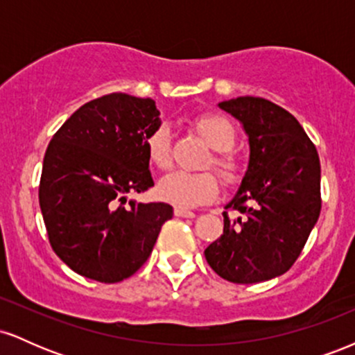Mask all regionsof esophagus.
<instances>
[{
    "label": "esophagus",
    "instance_id": "esophagus-1",
    "mask_svg": "<svg viewBox=\"0 0 355 355\" xmlns=\"http://www.w3.org/2000/svg\"><path fill=\"white\" fill-rule=\"evenodd\" d=\"M175 215H177V217H182V218H193L195 217V214L193 211H190V210H185V209H175Z\"/></svg>",
    "mask_w": 355,
    "mask_h": 355
}]
</instances>
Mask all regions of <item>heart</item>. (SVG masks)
<instances>
[{"instance_id":"heart-1","label":"heart","mask_w":355,"mask_h":355,"mask_svg":"<svg viewBox=\"0 0 355 355\" xmlns=\"http://www.w3.org/2000/svg\"><path fill=\"white\" fill-rule=\"evenodd\" d=\"M203 140L215 150L211 166L225 183L239 182L242 166L229 150L235 145V128L225 116L207 113L193 121ZM146 158L155 168L166 170L172 164V130L166 123L155 126L145 140ZM157 193L164 202L178 209H193L214 200L218 195V182L210 172H172L157 183Z\"/></svg>"}]
</instances>
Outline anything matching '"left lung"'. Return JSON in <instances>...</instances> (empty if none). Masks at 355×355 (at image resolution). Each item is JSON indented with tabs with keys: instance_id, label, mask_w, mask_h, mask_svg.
<instances>
[{
	"instance_id": "obj_1",
	"label": "left lung",
	"mask_w": 355,
	"mask_h": 355,
	"mask_svg": "<svg viewBox=\"0 0 355 355\" xmlns=\"http://www.w3.org/2000/svg\"><path fill=\"white\" fill-rule=\"evenodd\" d=\"M248 137V165L223 211V234L205 248L222 279L257 284L285 274L320 214V162L294 115L259 96L220 101Z\"/></svg>"
}]
</instances>
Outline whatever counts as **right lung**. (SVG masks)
Instances as JSON below:
<instances>
[{"label": "right lung", "instance_id": "right-lung-1", "mask_svg": "<svg viewBox=\"0 0 355 355\" xmlns=\"http://www.w3.org/2000/svg\"><path fill=\"white\" fill-rule=\"evenodd\" d=\"M160 123L152 98L112 93L80 107L51 138L40 207L53 250L76 274L128 279L173 217L168 203L128 200L153 187L145 140Z\"/></svg>", "mask_w": 355, "mask_h": 355}]
</instances>
